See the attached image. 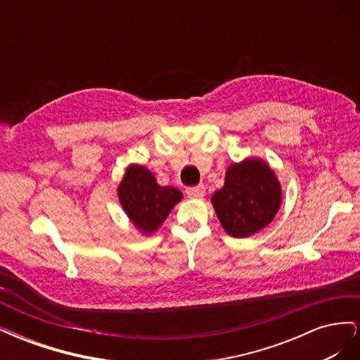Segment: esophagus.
<instances>
[{
    "mask_svg": "<svg viewBox=\"0 0 360 360\" xmlns=\"http://www.w3.org/2000/svg\"><path fill=\"white\" fill-rule=\"evenodd\" d=\"M186 193L189 198H195V200H200L204 197L205 193V188L202 186V184H198V186H191L186 189Z\"/></svg>",
    "mask_w": 360,
    "mask_h": 360,
    "instance_id": "esophagus-1",
    "label": "esophagus"
}]
</instances>
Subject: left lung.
I'll return each mask as SVG.
<instances>
[{
    "label": "left lung",
    "instance_id": "left-lung-1",
    "mask_svg": "<svg viewBox=\"0 0 360 360\" xmlns=\"http://www.w3.org/2000/svg\"><path fill=\"white\" fill-rule=\"evenodd\" d=\"M282 188L263 159L246 158L226 168L224 186L212 195L213 209L231 237H249L275 219Z\"/></svg>",
    "mask_w": 360,
    "mask_h": 360
}]
</instances>
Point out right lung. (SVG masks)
<instances>
[{
  "label": "right lung",
  "mask_w": 360,
  "mask_h": 360,
  "mask_svg": "<svg viewBox=\"0 0 360 360\" xmlns=\"http://www.w3.org/2000/svg\"><path fill=\"white\" fill-rule=\"evenodd\" d=\"M118 200L139 233L153 234L165 222L183 193L172 186H160L148 168L132 163L118 184Z\"/></svg>",
  "instance_id": "obj_1"
}]
</instances>
